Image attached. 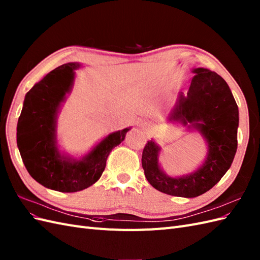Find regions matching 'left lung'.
<instances>
[{
  "label": "left lung",
  "mask_w": 260,
  "mask_h": 260,
  "mask_svg": "<svg viewBox=\"0 0 260 260\" xmlns=\"http://www.w3.org/2000/svg\"><path fill=\"white\" fill-rule=\"evenodd\" d=\"M194 76L186 96L179 93L170 120L198 130L208 143L205 163L181 177H171L158 165L160 147L147 141L142 167L150 184L158 191L175 197L194 198L220 181L232 165L237 149L238 107L232 92L219 74L208 69H193Z\"/></svg>",
  "instance_id": "8db88e82"
}]
</instances>
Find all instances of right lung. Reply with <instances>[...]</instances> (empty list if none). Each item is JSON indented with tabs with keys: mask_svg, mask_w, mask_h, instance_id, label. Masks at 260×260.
Segmentation results:
<instances>
[{
	"mask_svg": "<svg viewBox=\"0 0 260 260\" xmlns=\"http://www.w3.org/2000/svg\"><path fill=\"white\" fill-rule=\"evenodd\" d=\"M79 63H66L48 73L25 96L17 122V146L30 176L52 190L76 192L100 179L111 150L130 128L110 133L83 158L63 156L57 147V115L71 92Z\"/></svg>",
	"mask_w": 260,
	"mask_h": 260,
	"instance_id": "right-lung-1",
	"label": "right lung"
}]
</instances>
